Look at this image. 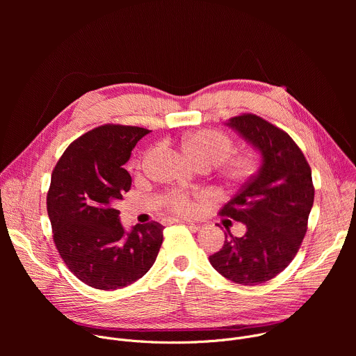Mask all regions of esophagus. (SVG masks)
<instances>
[{"label": "esophagus", "mask_w": 356, "mask_h": 356, "mask_svg": "<svg viewBox=\"0 0 356 356\" xmlns=\"http://www.w3.org/2000/svg\"><path fill=\"white\" fill-rule=\"evenodd\" d=\"M170 222H181V224H187V225H194L195 227V224L188 221V220H170Z\"/></svg>", "instance_id": "obj_1"}]
</instances>
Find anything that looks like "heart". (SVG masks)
Here are the masks:
<instances>
[{
  "label": "heart",
  "mask_w": 356,
  "mask_h": 356,
  "mask_svg": "<svg viewBox=\"0 0 356 356\" xmlns=\"http://www.w3.org/2000/svg\"><path fill=\"white\" fill-rule=\"evenodd\" d=\"M184 154L194 165L207 168L218 166L232 154V140L220 131L204 129L188 135L183 145ZM258 159L255 155H242L229 161L224 166V175L231 181H242L257 172ZM169 204L179 213H193L194 202L187 194H173L169 198Z\"/></svg>",
  "instance_id": "obj_1"
}]
</instances>
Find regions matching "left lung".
I'll list each match as a JSON object with an SVG mask.
<instances>
[{
  "label": "left lung",
  "instance_id": "1",
  "mask_svg": "<svg viewBox=\"0 0 356 356\" xmlns=\"http://www.w3.org/2000/svg\"><path fill=\"white\" fill-rule=\"evenodd\" d=\"M225 125L258 152L261 166L220 213L246 232L225 234L209 259L231 282L261 284L289 266L306 235L314 202L312 169L294 140L261 117L239 115Z\"/></svg>",
  "mask_w": 356,
  "mask_h": 356
}]
</instances>
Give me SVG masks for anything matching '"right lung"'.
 <instances>
[{
    "label": "right lung",
    "mask_w": 356,
    "mask_h": 356,
    "mask_svg": "<svg viewBox=\"0 0 356 356\" xmlns=\"http://www.w3.org/2000/svg\"><path fill=\"white\" fill-rule=\"evenodd\" d=\"M149 132L98 127L66 149L52 173L47 214L56 248L77 279L94 289L115 290L140 279L163 242V225L136 224L127 231L115 209L132 183L122 166Z\"/></svg>",
    "instance_id": "obj_1"
}]
</instances>
